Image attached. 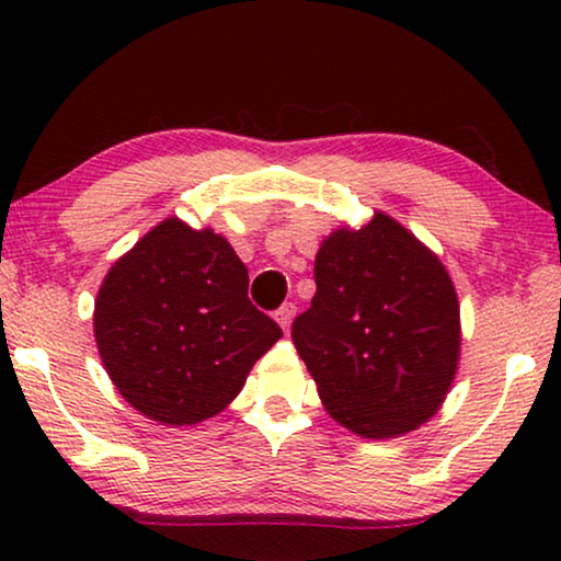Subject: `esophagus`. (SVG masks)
Wrapping results in <instances>:
<instances>
[{"instance_id":"1","label":"esophagus","mask_w":561,"mask_h":561,"mask_svg":"<svg viewBox=\"0 0 561 561\" xmlns=\"http://www.w3.org/2000/svg\"><path fill=\"white\" fill-rule=\"evenodd\" d=\"M296 317V306L294 304H283L278 311H275V321L283 327V332H288L290 329V321Z\"/></svg>"}]
</instances>
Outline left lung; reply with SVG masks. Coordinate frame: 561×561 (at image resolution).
<instances>
[{
  "mask_svg": "<svg viewBox=\"0 0 561 561\" xmlns=\"http://www.w3.org/2000/svg\"><path fill=\"white\" fill-rule=\"evenodd\" d=\"M313 278L290 336L332 419L365 439L432 419L459 363V304L442 260L378 211L321 242Z\"/></svg>",
  "mask_w": 561,
  "mask_h": 561,
  "instance_id": "left-lung-1",
  "label": "left lung"
}]
</instances>
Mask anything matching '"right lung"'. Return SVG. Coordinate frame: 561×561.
Returning <instances> with one entry per match:
<instances>
[{
  "instance_id": "add662e5",
  "label": "right lung",
  "mask_w": 561,
  "mask_h": 561,
  "mask_svg": "<svg viewBox=\"0 0 561 561\" xmlns=\"http://www.w3.org/2000/svg\"><path fill=\"white\" fill-rule=\"evenodd\" d=\"M248 283L221 234L175 217L152 227L110 267L94 306L96 347L119 396L168 426L227 409L283 336Z\"/></svg>"
}]
</instances>
